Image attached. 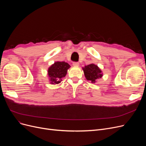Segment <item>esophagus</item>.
<instances>
[{"mask_svg":"<svg viewBox=\"0 0 146 146\" xmlns=\"http://www.w3.org/2000/svg\"><path fill=\"white\" fill-rule=\"evenodd\" d=\"M73 65L74 66H79V63L78 62H73Z\"/></svg>","mask_w":146,"mask_h":146,"instance_id":"34e87169","label":"esophagus"}]
</instances>
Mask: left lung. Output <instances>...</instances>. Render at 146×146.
<instances>
[{"label": "left lung", "instance_id": "obj_1", "mask_svg": "<svg viewBox=\"0 0 146 146\" xmlns=\"http://www.w3.org/2000/svg\"><path fill=\"white\" fill-rule=\"evenodd\" d=\"M83 70L86 79L90 80L92 83H95L98 79L101 78L102 76L101 69L94 64L85 66L83 68Z\"/></svg>", "mask_w": 146, "mask_h": 146}]
</instances>
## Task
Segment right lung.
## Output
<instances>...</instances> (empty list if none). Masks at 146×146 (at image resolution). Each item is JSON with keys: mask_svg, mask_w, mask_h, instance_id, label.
<instances>
[{"mask_svg": "<svg viewBox=\"0 0 146 146\" xmlns=\"http://www.w3.org/2000/svg\"><path fill=\"white\" fill-rule=\"evenodd\" d=\"M70 66L64 61H56L51 65L48 70V75L50 78V83L58 84L64 78L67 70Z\"/></svg>", "mask_w": 146, "mask_h": 146, "instance_id": "1", "label": "right lung"}]
</instances>
